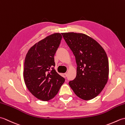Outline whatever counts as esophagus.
Segmentation results:
<instances>
[{"mask_svg":"<svg viewBox=\"0 0 125 125\" xmlns=\"http://www.w3.org/2000/svg\"><path fill=\"white\" fill-rule=\"evenodd\" d=\"M63 77H67V73H63Z\"/></svg>","mask_w":125,"mask_h":125,"instance_id":"34e87169","label":"esophagus"}]
</instances>
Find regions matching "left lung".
Returning a JSON list of instances; mask_svg holds the SVG:
<instances>
[{"label":"left lung","mask_w":125,"mask_h":125,"mask_svg":"<svg viewBox=\"0 0 125 125\" xmlns=\"http://www.w3.org/2000/svg\"><path fill=\"white\" fill-rule=\"evenodd\" d=\"M62 35L75 55L77 65L76 78L69 84L78 97L92 99L102 92L108 81L106 53L96 41L85 34L71 32Z\"/></svg>","instance_id":"1"}]
</instances>
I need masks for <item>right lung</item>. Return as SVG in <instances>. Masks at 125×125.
Instances as JSON below:
<instances>
[{
	"mask_svg": "<svg viewBox=\"0 0 125 125\" xmlns=\"http://www.w3.org/2000/svg\"><path fill=\"white\" fill-rule=\"evenodd\" d=\"M62 38L60 33L52 34L34 44L26 54L25 83L31 94L40 100L52 99L65 81L54 69V55Z\"/></svg>",
	"mask_w": 125,
	"mask_h": 125,
	"instance_id": "obj_1",
	"label": "right lung"
}]
</instances>
